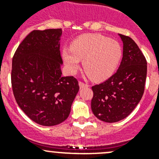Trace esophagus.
Returning <instances> with one entry per match:
<instances>
[{
    "mask_svg": "<svg viewBox=\"0 0 159 159\" xmlns=\"http://www.w3.org/2000/svg\"><path fill=\"white\" fill-rule=\"evenodd\" d=\"M79 86H80V89H84V88H87L89 87V84H86V83L82 82V81H79Z\"/></svg>",
    "mask_w": 159,
    "mask_h": 159,
    "instance_id": "esophagus-1",
    "label": "esophagus"
}]
</instances>
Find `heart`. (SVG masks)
I'll return each mask as SVG.
<instances>
[{"instance_id":"obj_1","label":"heart","mask_w":159,"mask_h":159,"mask_svg":"<svg viewBox=\"0 0 159 159\" xmlns=\"http://www.w3.org/2000/svg\"><path fill=\"white\" fill-rule=\"evenodd\" d=\"M62 56L70 72L79 68L80 60L87 75L96 81L109 78L116 70L122 57L119 43L98 34H86L77 38L70 50L64 49Z\"/></svg>"}]
</instances>
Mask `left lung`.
Segmentation results:
<instances>
[{"instance_id":"left-lung-1","label":"left lung","mask_w":159,"mask_h":159,"mask_svg":"<svg viewBox=\"0 0 159 159\" xmlns=\"http://www.w3.org/2000/svg\"><path fill=\"white\" fill-rule=\"evenodd\" d=\"M123 41V57L115 74L105 82L91 87V110L101 121L117 122L135 108L145 91L147 61L136 43L119 34Z\"/></svg>"}]
</instances>
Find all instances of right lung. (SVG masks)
I'll return each instance as SVG.
<instances>
[{
	"mask_svg": "<svg viewBox=\"0 0 159 159\" xmlns=\"http://www.w3.org/2000/svg\"><path fill=\"white\" fill-rule=\"evenodd\" d=\"M61 29L34 30L19 44L12 59L11 85L17 105L44 126L63 122L79 91L78 80L62 77Z\"/></svg>",
	"mask_w": 159,
	"mask_h": 159,
	"instance_id": "1",
	"label": "right lung"
}]
</instances>
